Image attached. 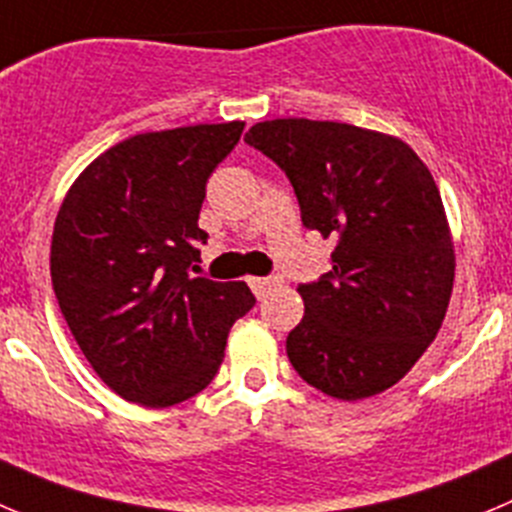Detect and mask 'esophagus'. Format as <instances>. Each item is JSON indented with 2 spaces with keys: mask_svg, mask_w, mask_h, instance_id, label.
Instances as JSON below:
<instances>
[{
  "mask_svg": "<svg viewBox=\"0 0 512 512\" xmlns=\"http://www.w3.org/2000/svg\"><path fill=\"white\" fill-rule=\"evenodd\" d=\"M247 283H250L252 293H255L257 298H265L272 288H278L280 280L278 278H250Z\"/></svg>",
  "mask_w": 512,
  "mask_h": 512,
  "instance_id": "obj_1",
  "label": "esophagus"
}]
</instances>
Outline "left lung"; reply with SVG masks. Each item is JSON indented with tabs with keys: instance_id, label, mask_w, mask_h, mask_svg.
<instances>
[{
	"instance_id": "1",
	"label": "left lung",
	"mask_w": 512,
	"mask_h": 512,
	"mask_svg": "<svg viewBox=\"0 0 512 512\" xmlns=\"http://www.w3.org/2000/svg\"><path fill=\"white\" fill-rule=\"evenodd\" d=\"M245 141L285 171L305 227L336 242L331 272L298 285L290 364L336 399L381 394L417 364L450 305L455 245L432 174L401 138L348 123L275 118Z\"/></svg>"
}]
</instances>
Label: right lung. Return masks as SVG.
I'll return each instance as SVG.
<instances>
[{"label": "right lung", "instance_id": "add662e5", "mask_svg": "<svg viewBox=\"0 0 512 512\" xmlns=\"http://www.w3.org/2000/svg\"><path fill=\"white\" fill-rule=\"evenodd\" d=\"M245 123L138 133L111 146L62 199L52 290L80 351L121 399L174 407L219 371L229 328L255 305L245 283L191 278L207 179Z\"/></svg>", "mask_w": 512, "mask_h": 512}]
</instances>
